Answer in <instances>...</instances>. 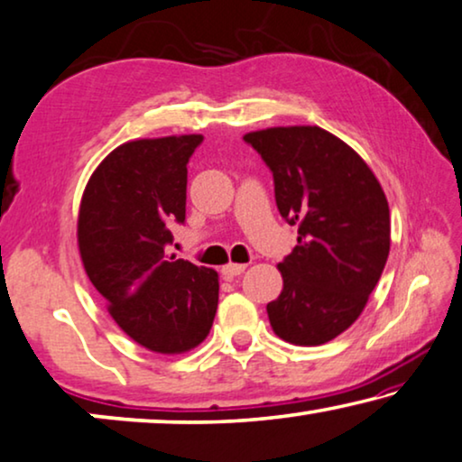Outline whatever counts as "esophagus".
<instances>
[{"mask_svg": "<svg viewBox=\"0 0 462 462\" xmlns=\"http://www.w3.org/2000/svg\"><path fill=\"white\" fill-rule=\"evenodd\" d=\"M245 268H246L245 263H228V265H224V268H222V274H224V278H228V281H232V278H236V276L243 274Z\"/></svg>", "mask_w": 462, "mask_h": 462, "instance_id": "esophagus-1", "label": "esophagus"}]
</instances>
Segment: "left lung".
I'll return each instance as SVG.
<instances>
[{"label":"left lung","instance_id":"8db88e82","mask_svg":"<svg viewBox=\"0 0 462 462\" xmlns=\"http://www.w3.org/2000/svg\"><path fill=\"white\" fill-rule=\"evenodd\" d=\"M274 175L281 216L299 226L278 263L282 293L268 303L274 333L293 346H322L358 320L389 255L385 192L346 142L316 125L245 135Z\"/></svg>","mask_w":462,"mask_h":462}]
</instances>
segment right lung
<instances>
[{"instance_id":"right-lung-1","label":"right lung","mask_w":462,"mask_h":462,"mask_svg":"<svg viewBox=\"0 0 462 462\" xmlns=\"http://www.w3.org/2000/svg\"><path fill=\"white\" fill-rule=\"evenodd\" d=\"M200 142L190 134L115 148L89 178L77 222L83 268L108 314L138 346L167 356L203 343L217 310V272L167 257Z\"/></svg>"}]
</instances>
